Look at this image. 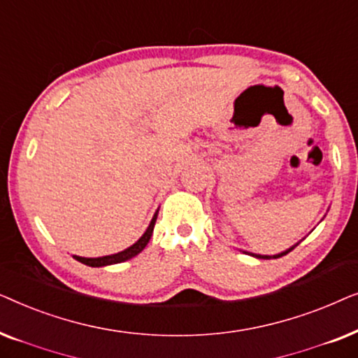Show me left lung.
Returning a JSON list of instances; mask_svg holds the SVG:
<instances>
[{
	"instance_id": "left-lung-1",
	"label": "left lung",
	"mask_w": 358,
	"mask_h": 358,
	"mask_svg": "<svg viewBox=\"0 0 358 358\" xmlns=\"http://www.w3.org/2000/svg\"><path fill=\"white\" fill-rule=\"evenodd\" d=\"M292 249H295V246H293ZM292 249H288V251H285V252H280V254H277V256H256V257H259V259H277V257H282V256H285V254L290 252ZM252 256H254V254H252Z\"/></svg>"
}]
</instances>
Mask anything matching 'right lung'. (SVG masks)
Segmentation results:
<instances>
[{"mask_svg":"<svg viewBox=\"0 0 358 358\" xmlns=\"http://www.w3.org/2000/svg\"><path fill=\"white\" fill-rule=\"evenodd\" d=\"M156 217H158V212L155 213L153 220H151L148 229H146L143 236H141L138 241H136L134 246L127 248L125 251L122 252H117V254H112V256H104V257H80V256H73L76 259V261H80L81 264H86V266L90 267H102V266H112V264H120V262H125L129 261V259L135 257L136 254H140L143 251L146 244H148L151 234H153V228H155V223H156Z\"/></svg>","mask_w":358,"mask_h":358,"instance_id":"1","label":"right lung"}]
</instances>
